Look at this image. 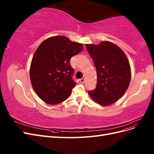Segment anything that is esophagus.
I'll list each match as a JSON object with an SVG mask.
<instances>
[{"label": "esophagus", "instance_id": "1", "mask_svg": "<svg viewBox=\"0 0 154 154\" xmlns=\"http://www.w3.org/2000/svg\"><path fill=\"white\" fill-rule=\"evenodd\" d=\"M80 82L81 83H84V82H85V78H81L80 80Z\"/></svg>", "mask_w": 154, "mask_h": 154}]
</instances>
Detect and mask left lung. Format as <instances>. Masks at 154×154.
<instances>
[{
  "label": "left lung",
  "mask_w": 154,
  "mask_h": 154,
  "mask_svg": "<svg viewBox=\"0 0 154 154\" xmlns=\"http://www.w3.org/2000/svg\"><path fill=\"white\" fill-rule=\"evenodd\" d=\"M97 72L96 88L88 94L99 103L108 106L125 94L130 84L131 71L123 51L114 44L104 41L99 45L87 44Z\"/></svg>",
  "instance_id": "obj_1"
}]
</instances>
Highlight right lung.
I'll return each instance as SVG.
<instances>
[{
    "label": "right lung",
    "instance_id": "right-lung-1",
    "mask_svg": "<svg viewBox=\"0 0 154 154\" xmlns=\"http://www.w3.org/2000/svg\"><path fill=\"white\" fill-rule=\"evenodd\" d=\"M82 44L64 36L45 40L33 55L30 79L34 91L45 103L55 105L67 100L76 83L70 60L82 51Z\"/></svg>",
    "mask_w": 154,
    "mask_h": 154
}]
</instances>
